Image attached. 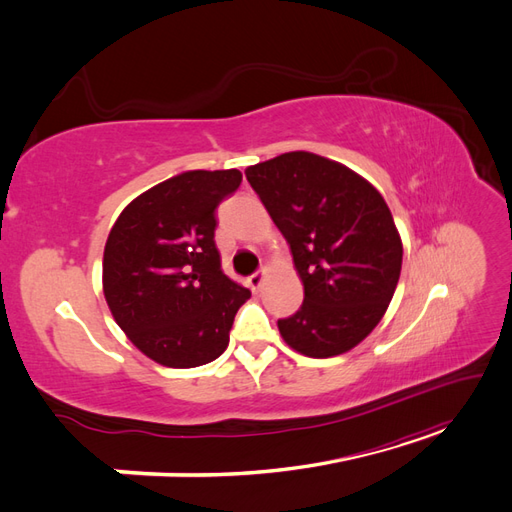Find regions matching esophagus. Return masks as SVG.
Listing matches in <instances>:
<instances>
[{"label":"esophagus","mask_w":512,"mask_h":512,"mask_svg":"<svg viewBox=\"0 0 512 512\" xmlns=\"http://www.w3.org/2000/svg\"><path fill=\"white\" fill-rule=\"evenodd\" d=\"M265 277H267V271H258V273L247 277V284H250V288L254 292H258L262 288V284H265Z\"/></svg>","instance_id":"34e87169"}]
</instances>
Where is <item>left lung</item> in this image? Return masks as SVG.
Segmentation results:
<instances>
[{
	"label": "left lung",
	"instance_id": "obj_1",
	"mask_svg": "<svg viewBox=\"0 0 512 512\" xmlns=\"http://www.w3.org/2000/svg\"><path fill=\"white\" fill-rule=\"evenodd\" d=\"M290 245L303 282L284 342L312 359L344 354L376 329L401 273V237L382 194L348 166L309 151L245 170Z\"/></svg>",
	"mask_w": 512,
	"mask_h": 512
}]
</instances>
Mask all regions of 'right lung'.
Returning <instances> with one entry per match:
<instances>
[{
  "label": "right lung",
  "mask_w": 512,
  "mask_h": 512,
  "mask_svg": "<svg viewBox=\"0 0 512 512\" xmlns=\"http://www.w3.org/2000/svg\"><path fill=\"white\" fill-rule=\"evenodd\" d=\"M241 173L188 170L136 196L104 245L102 288L130 342L151 361L188 369L218 359L250 290L222 271L215 209Z\"/></svg>",
  "instance_id": "add662e5"
}]
</instances>
